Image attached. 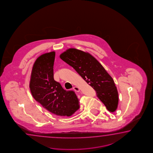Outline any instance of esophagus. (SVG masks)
<instances>
[{"label": "esophagus", "instance_id": "34e87169", "mask_svg": "<svg viewBox=\"0 0 153 153\" xmlns=\"http://www.w3.org/2000/svg\"><path fill=\"white\" fill-rule=\"evenodd\" d=\"M73 90L75 91V92H79L80 91V89H79V88L78 87H76V86H75V87H73Z\"/></svg>", "mask_w": 153, "mask_h": 153}]
</instances>
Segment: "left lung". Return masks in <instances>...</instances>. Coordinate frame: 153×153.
I'll list each match as a JSON object with an SVG mask.
<instances>
[{"instance_id": "left-lung-1", "label": "left lung", "mask_w": 153, "mask_h": 153, "mask_svg": "<svg viewBox=\"0 0 153 153\" xmlns=\"http://www.w3.org/2000/svg\"><path fill=\"white\" fill-rule=\"evenodd\" d=\"M60 57L96 91L97 96L108 111L113 112L116 110L118 104L117 87L113 79L96 58L75 48L67 49Z\"/></svg>"}]
</instances>
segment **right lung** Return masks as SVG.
Returning <instances> with one entry per match:
<instances>
[{
  "label": "right lung",
  "mask_w": 153,
  "mask_h": 153,
  "mask_svg": "<svg viewBox=\"0 0 153 153\" xmlns=\"http://www.w3.org/2000/svg\"><path fill=\"white\" fill-rule=\"evenodd\" d=\"M55 52L42 54L33 63L30 78V91L33 98L52 114L71 116L80 108L75 92L66 91L54 80Z\"/></svg>",
  "instance_id": "add662e5"
}]
</instances>
